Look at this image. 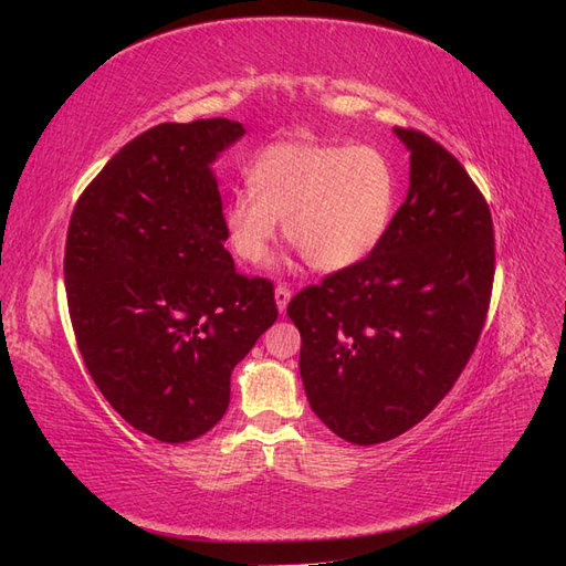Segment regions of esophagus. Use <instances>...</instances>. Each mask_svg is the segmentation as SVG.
<instances>
[{"label": "esophagus", "mask_w": 566, "mask_h": 566, "mask_svg": "<svg viewBox=\"0 0 566 566\" xmlns=\"http://www.w3.org/2000/svg\"><path fill=\"white\" fill-rule=\"evenodd\" d=\"M290 297H293V290H290L287 285H283V283H281V285L276 287V304H279V312H281V314H285Z\"/></svg>", "instance_id": "34e87169"}]
</instances>
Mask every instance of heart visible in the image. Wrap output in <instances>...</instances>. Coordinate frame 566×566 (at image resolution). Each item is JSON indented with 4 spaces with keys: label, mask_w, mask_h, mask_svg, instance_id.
Returning a JSON list of instances; mask_svg holds the SVG:
<instances>
[{
    "label": "heart",
    "mask_w": 566,
    "mask_h": 566,
    "mask_svg": "<svg viewBox=\"0 0 566 566\" xmlns=\"http://www.w3.org/2000/svg\"><path fill=\"white\" fill-rule=\"evenodd\" d=\"M224 229L238 260L260 264L285 219V238L314 271L349 269L378 248L397 205V169L375 146L279 142L248 167Z\"/></svg>",
    "instance_id": "heart-1"
}]
</instances>
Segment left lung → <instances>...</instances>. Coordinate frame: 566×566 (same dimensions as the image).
I'll return each instance as SVG.
<instances>
[{
  "label": "left lung",
  "mask_w": 566,
  "mask_h": 566,
  "mask_svg": "<svg viewBox=\"0 0 566 566\" xmlns=\"http://www.w3.org/2000/svg\"><path fill=\"white\" fill-rule=\"evenodd\" d=\"M394 132L410 150V186L385 238L287 304L306 399L358 447L403 434L451 391L484 331L495 273L491 210L465 167L432 136Z\"/></svg>",
  "instance_id": "left-lung-1"
}]
</instances>
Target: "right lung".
<instances>
[{
    "label": "right lung",
    "instance_id": "obj_1",
    "mask_svg": "<svg viewBox=\"0 0 566 566\" xmlns=\"http://www.w3.org/2000/svg\"><path fill=\"white\" fill-rule=\"evenodd\" d=\"M245 134L163 123L119 148L75 202L67 312L92 380L134 430L181 443L227 413L231 370L279 318L273 283L235 271L210 165Z\"/></svg>",
    "mask_w": 566,
    "mask_h": 566
}]
</instances>
